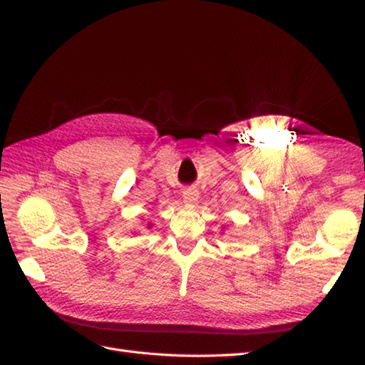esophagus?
Here are the masks:
<instances>
[{
	"label": "esophagus",
	"mask_w": 365,
	"mask_h": 365,
	"mask_svg": "<svg viewBox=\"0 0 365 365\" xmlns=\"http://www.w3.org/2000/svg\"><path fill=\"white\" fill-rule=\"evenodd\" d=\"M182 197H184V202L187 205H195L197 202V200H200V193H197L195 187H189V189L184 190Z\"/></svg>",
	"instance_id": "34e87169"
}]
</instances>
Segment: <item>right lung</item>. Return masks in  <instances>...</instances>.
Segmentation results:
<instances>
[{
  "instance_id": "obj_1",
  "label": "right lung",
  "mask_w": 365,
  "mask_h": 365,
  "mask_svg": "<svg viewBox=\"0 0 365 365\" xmlns=\"http://www.w3.org/2000/svg\"><path fill=\"white\" fill-rule=\"evenodd\" d=\"M148 228H152V222H148Z\"/></svg>"
}]
</instances>
